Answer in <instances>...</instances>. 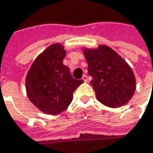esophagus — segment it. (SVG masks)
<instances>
[{
	"instance_id": "obj_1",
	"label": "esophagus",
	"mask_w": 153,
	"mask_h": 153,
	"mask_svg": "<svg viewBox=\"0 0 153 153\" xmlns=\"http://www.w3.org/2000/svg\"><path fill=\"white\" fill-rule=\"evenodd\" d=\"M82 79L85 81V82H88V76L86 74H84L82 77Z\"/></svg>"
}]
</instances>
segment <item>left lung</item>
<instances>
[{
    "label": "left lung",
    "instance_id": "left-lung-1",
    "mask_svg": "<svg viewBox=\"0 0 153 153\" xmlns=\"http://www.w3.org/2000/svg\"><path fill=\"white\" fill-rule=\"evenodd\" d=\"M96 99L104 105L117 108L126 105L136 91V77L121 56L107 45L82 48Z\"/></svg>",
    "mask_w": 153,
    "mask_h": 153
}]
</instances>
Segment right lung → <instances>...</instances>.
Returning <instances> with one entry per match:
<instances>
[{
    "label": "right lung",
    "instance_id": "obj_1",
    "mask_svg": "<svg viewBox=\"0 0 153 153\" xmlns=\"http://www.w3.org/2000/svg\"><path fill=\"white\" fill-rule=\"evenodd\" d=\"M64 47L53 43L37 56L25 79L29 100L44 114L57 115L72 102L73 93L84 81L74 79L63 63Z\"/></svg>",
    "mask_w": 153,
    "mask_h": 153
}]
</instances>
